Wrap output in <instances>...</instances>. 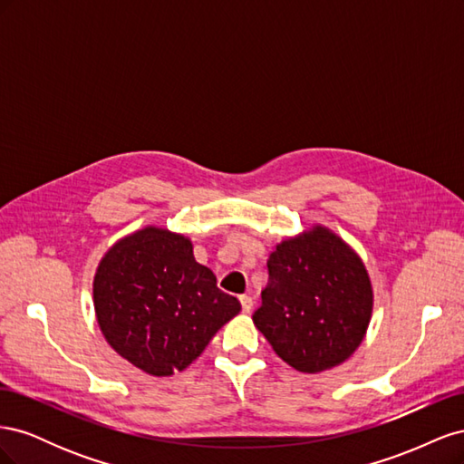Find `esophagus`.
Masks as SVG:
<instances>
[{
	"mask_svg": "<svg viewBox=\"0 0 464 464\" xmlns=\"http://www.w3.org/2000/svg\"><path fill=\"white\" fill-rule=\"evenodd\" d=\"M240 304H242V312L244 314H249L251 310H254V298L246 296V294H244V296H240Z\"/></svg>",
	"mask_w": 464,
	"mask_h": 464,
	"instance_id": "34e87169",
	"label": "esophagus"
}]
</instances>
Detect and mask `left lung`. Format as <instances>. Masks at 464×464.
<instances>
[{
	"mask_svg": "<svg viewBox=\"0 0 464 464\" xmlns=\"http://www.w3.org/2000/svg\"><path fill=\"white\" fill-rule=\"evenodd\" d=\"M256 327L288 366L319 373L354 354L366 336L373 290L356 251L325 227L283 240L266 261Z\"/></svg>",
	"mask_w": 464,
	"mask_h": 464,
	"instance_id": "left-lung-1",
	"label": "left lung"
}]
</instances>
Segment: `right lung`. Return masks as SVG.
Wrapping results in <instances>:
<instances>
[{"label": "right lung", "mask_w": 464, "mask_h": 464, "mask_svg": "<svg viewBox=\"0 0 464 464\" xmlns=\"http://www.w3.org/2000/svg\"><path fill=\"white\" fill-rule=\"evenodd\" d=\"M92 298L106 343L157 377L186 370L242 310L217 286L215 273L195 261L189 237L157 227L125 236L106 251Z\"/></svg>", "instance_id": "obj_1"}]
</instances>
